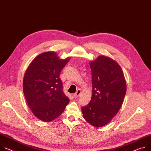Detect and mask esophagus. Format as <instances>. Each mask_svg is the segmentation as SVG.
Listing matches in <instances>:
<instances>
[{"mask_svg": "<svg viewBox=\"0 0 151 151\" xmlns=\"http://www.w3.org/2000/svg\"><path fill=\"white\" fill-rule=\"evenodd\" d=\"M81 90H79V89H78L77 91H76V92L74 94V98H77L78 97H79V96L80 95V94H81Z\"/></svg>", "mask_w": 151, "mask_h": 151, "instance_id": "obj_1", "label": "esophagus"}]
</instances>
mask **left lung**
Masks as SVG:
<instances>
[{
  "mask_svg": "<svg viewBox=\"0 0 151 151\" xmlns=\"http://www.w3.org/2000/svg\"><path fill=\"white\" fill-rule=\"evenodd\" d=\"M92 96L81 108L84 119L90 125L102 127L117 114L127 91L124 74L119 64L101 55L91 61Z\"/></svg>",
  "mask_w": 151,
  "mask_h": 151,
  "instance_id": "1",
  "label": "left lung"
}]
</instances>
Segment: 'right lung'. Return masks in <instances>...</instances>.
I'll return each mask as SVG.
<instances>
[{
    "label": "right lung",
    "mask_w": 151,
    "mask_h": 151,
    "mask_svg": "<svg viewBox=\"0 0 151 151\" xmlns=\"http://www.w3.org/2000/svg\"><path fill=\"white\" fill-rule=\"evenodd\" d=\"M70 59L60 60L55 52H44L27 68L23 81L24 95L32 112L41 120L49 122L56 119L69 103L60 74Z\"/></svg>",
    "instance_id": "right-lung-1"
}]
</instances>
